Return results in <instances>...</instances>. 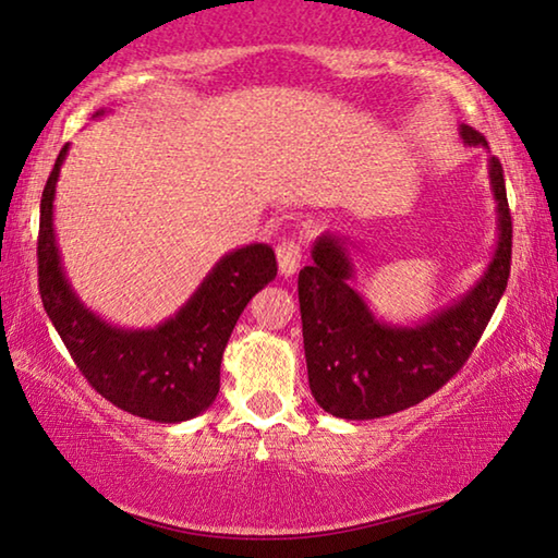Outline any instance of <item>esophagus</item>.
I'll use <instances>...</instances> for the list:
<instances>
[{
	"label": "esophagus",
	"mask_w": 558,
	"mask_h": 558,
	"mask_svg": "<svg viewBox=\"0 0 558 558\" xmlns=\"http://www.w3.org/2000/svg\"><path fill=\"white\" fill-rule=\"evenodd\" d=\"M277 262H279V274L281 277H292V274L300 269L302 262V246L292 239H284L277 246Z\"/></svg>",
	"instance_id": "obj_1"
}]
</instances>
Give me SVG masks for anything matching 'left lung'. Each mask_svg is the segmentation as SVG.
Here are the masks:
<instances>
[{
    "label": "left lung",
    "mask_w": 558,
    "mask_h": 558,
    "mask_svg": "<svg viewBox=\"0 0 558 558\" xmlns=\"http://www.w3.org/2000/svg\"><path fill=\"white\" fill-rule=\"evenodd\" d=\"M468 147H487L485 136L462 124ZM487 178L498 213V246L483 277L468 294L416 325H388L373 315L353 289V241L323 233L312 246V264L300 271V312L310 391L338 418H380L439 391L462 368L485 332L510 277V223L506 180L495 157Z\"/></svg>",
    "instance_id": "left-lung-1"
}]
</instances>
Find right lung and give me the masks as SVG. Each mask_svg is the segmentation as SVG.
<instances>
[{
	"instance_id": "right-lung-1",
	"label": "right lung",
	"mask_w": 558,
	"mask_h": 558,
	"mask_svg": "<svg viewBox=\"0 0 558 558\" xmlns=\"http://www.w3.org/2000/svg\"><path fill=\"white\" fill-rule=\"evenodd\" d=\"M104 113L101 109L94 117ZM65 155L68 144L40 201L37 277L43 307L75 365L106 401L149 422H187L216 401L228 338L251 296L277 277V256L266 243L231 251L170 319L149 330L106 323L78 300L60 262L52 201Z\"/></svg>"
}]
</instances>
